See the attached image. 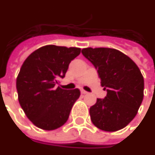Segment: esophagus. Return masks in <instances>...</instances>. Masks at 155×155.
I'll return each mask as SVG.
<instances>
[{"label": "esophagus", "mask_w": 155, "mask_h": 155, "mask_svg": "<svg viewBox=\"0 0 155 155\" xmlns=\"http://www.w3.org/2000/svg\"><path fill=\"white\" fill-rule=\"evenodd\" d=\"M80 92H81V93H82V94H87V93H88V92H86V91L84 90V89H82V90L80 91Z\"/></svg>", "instance_id": "esophagus-1"}]
</instances>
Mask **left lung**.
<instances>
[{"label":"left lung","instance_id":"1","mask_svg":"<svg viewBox=\"0 0 155 155\" xmlns=\"http://www.w3.org/2000/svg\"><path fill=\"white\" fill-rule=\"evenodd\" d=\"M82 54L97 70L106 97L97 98L89 109L99 129L115 132L125 127L137 114L144 97V78L129 57L110 48H86Z\"/></svg>","mask_w":155,"mask_h":155}]
</instances>
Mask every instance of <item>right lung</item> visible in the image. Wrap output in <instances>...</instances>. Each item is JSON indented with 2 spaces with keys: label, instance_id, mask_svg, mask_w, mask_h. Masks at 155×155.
<instances>
[{
  "label": "right lung",
  "instance_id": "1",
  "mask_svg": "<svg viewBox=\"0 0 155 155\" xmlns=\"http://www.w3.org/2000/svg\"><path fill=\"white\" fill-rule=\"evenodd\" d=\"M80 50L49 45L31 53L22 65L16 80L18 98L27 117L39 128L57 129L68 120L80 91L56 88L55 84L64 77Z\"/></svg>",
  "mask_w": 155,
  "mask_h": 155
}]
</instances>
